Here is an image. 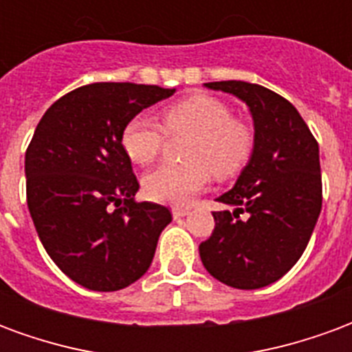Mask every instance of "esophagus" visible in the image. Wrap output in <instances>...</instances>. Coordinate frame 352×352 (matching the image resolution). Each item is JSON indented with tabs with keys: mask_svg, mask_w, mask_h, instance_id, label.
<instances>
[{
	"mask_svg": "<svg viewBox=\"0 0 352 352\" xmlns=\"http://www.w3.org/2000/svg\"><path fill=\"white\" fill-rule=\"evenodd\" d=\"M189 208H182V206H174L172 208V216L174 218H184V216H188Z\"/></svg>",
	"mask_w": 352,
	"mask_h": 352,
	"instance_id": "1",
	"label": "esophagus"
}]
</instances>
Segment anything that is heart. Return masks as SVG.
Listing matches in <instances>:
<instances>
[{"mask_svg": "<svg viewBox=\"0 0 352 352\" xmlns=\"http://www.w3.org/2000/svg\"><path fill=\"white\" fill-rule=\"evenodd\" d=\"M170 136L191 134L184 157L188 163L163 164L146 174V195L164 204H186L206 188L210 170L229 178L252 153L254 136L248 124L233 117L226 102L195 94L163 109V126L146 116H134L123 126L121 146L131 161L149 164L161 155Z\"/></svg>", "mask_w": 352, "mask_h": 352, "instance_id": "b5f03b06", "label": "heart"}]
</instances>
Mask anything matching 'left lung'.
<instances>
[{
	"label": "left lung",
	"instance_id": "obj_1",
	"mask_svg": "<svg viewBox=\"0 0 352 352\" xmlns=\"http://www.w3.org/2000/svg\"><path fill=\"white\" fill-rule=\"evenodd\" d=\"M235 94L254 119V151L239 180L216 201L214 231L199 244L214 278L256 290L290 271L307 248L322 208L318 144L298 109L280 94L246 81H214Z\"/></svg>",
	"mask_w": 352,
	"mask_h": 352
}]
</instances>
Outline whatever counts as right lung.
I'll return each instance as SVG.
<instances>
[{"mask_svg": "<svg viewBox=\"0 0 352 352\" xmlns=\"http://www.w3.org/2000/svg\"><path fill=\"white\" fill-rule=\"evenodd\" d=\"M174 89L91 83L52 104L26 149V201L39 241L64 275L89 290L116 292L151 265L172 221L163 204L136 203L140 188L121 132Z\"/></svg>", "mask_w": 352, "mask_h": 352, "instance_id": "add662e5", "label": "right lung"}]
</instances>
